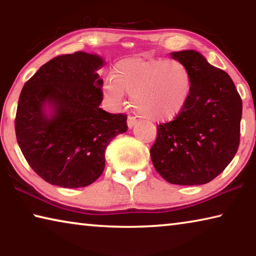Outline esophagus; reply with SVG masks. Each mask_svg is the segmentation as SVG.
Returning <instances> with one entry per match:
<instances>
[{
    "instance_id": "esophagus-1",
    "label": "esophagus",
    "mask_w": 256,
    "mask_h": 256,
    "mask_svg": "<svg viewBox=\"0 0 256 256\" xmlns=\"http://www.w3.org/2000/svg\"><path fill=\"white\" fill-rule=\"evenodd\" d=\"M136 122H138V120L134 118V116L128 115V128H132L134 125L136 124Z\"/></svg>"
}]
</instances>
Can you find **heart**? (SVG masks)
<instances>
[{
    "label": "heart",
    "instance_id": "obj_1",
    "mask_svg": "<svg viewBox=\"0 0 256 256\" xmlns=\"http://www.w3.org/2000/svg\"><path fill=\"white\" fill-rule=\"evenodd\" d=\"M192 86L188 68L178 60L131 58L114 66L102 84V94L112 106L132 97L138 114L152 122L175 118L184 110Z\"/></svg>",
    "mask_w": 256,
    "mask_h": 256
}]
</instances>
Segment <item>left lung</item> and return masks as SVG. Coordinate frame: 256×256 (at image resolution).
Segmentation results:
<instances>
[{
  "instance_id": "1",
  "label": "left lung",
  "mask_w": 256,
  "mask_h": 256,
  "mask_svg": "<svg viewBox=\"0 0 256 256\" xmlns=\"http://www.w3.org/2000/svg\"><path fill=\"white\" fill-rule=\"evenodd\" d=\"M192 76L184 110L157 125L150 149L156 170L168 183L201 185L224 170L240 146L242 98L232 78L196 50L172 53Z\"/></svg>"
}]
</instances>
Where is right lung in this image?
Wrapping results in <instances>:
<instances>
[{"label":"right lung","instance_id":"obj_1","mask_svg":"<svg viewBox=\"0 0 256 256\" xmlns=\"http://www.w3.org/2000/svg\"><path fill=\"white\" fill-rule=\"evenodd\" d=\"M102 60L84 52L44 64L21 90L14 120L16 141L34 172L47 183L76 188L94 183L105 168V151L128 131V116L102 110ZM50 103L54 115L46 116Z\"/></svg>","mask_w":256,"mask_h":256}]
</instances>
